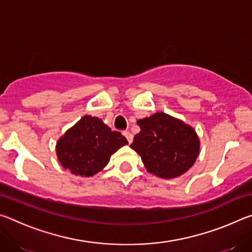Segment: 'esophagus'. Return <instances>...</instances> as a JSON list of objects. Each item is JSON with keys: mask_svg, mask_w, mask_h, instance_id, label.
Wrapping results in <instances>:
<instances>
[{"mask_svg": "<svg viewBox=\"0 0 252 252\" xmlns=\"http://www.w3.org/2000/svg\"><path fill=\"white\" fill-rule=\"evenodd\" d=\"M123 135L126 136V140H127V142H129V143H132V141H133V135H132L129 131L123 132Z\"/></svg>", "mask_w": 252, "mask_h": 252, "instance_id": "obj_1", "label": "esophagus"}]
</instances>
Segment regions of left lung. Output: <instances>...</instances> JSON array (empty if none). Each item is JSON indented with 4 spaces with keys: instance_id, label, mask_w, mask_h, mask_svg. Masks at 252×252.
Listing matches in <instances>:
<instances>
[{
    "instance_id": "8db88e82",
    "label": "left lung",
    "mask_w": 252,
    "mask_h": 252,
    "mask_svg": "<svg viewBox=\"0 0 252 252\" xmlns=\"http://www.w3.org/2000/svg\"><path fill=\"white\" fill-rule=\"evenodd\" d=\"M140 132L130 148L141 157L147 171L162 179L182 176L200 152V140L192 126L164 112L136 121Z\"/></svg>"
}]
</instances>
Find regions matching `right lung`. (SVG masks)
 Returning a JSON list of instances; mask_svg holds the SVG:
<instances>
[{
    "instance_id": "right-lung-1",
    "label": "right lung",
    "mask_w": 252,
    "mask_h": 252,
    "mask_svg": "<svg viewBox=\"0 0 252 252\" xmlns=\"http://www.w3.org/2000/svg\"><path fill=\"white\" fill-rule=\"evenodd\" d=\"M126 144L125 136L111 130L101 119L84 116L58 140L55 151L63 168L75 176L92 177Z\"/></svg>"
}]
</instances>
